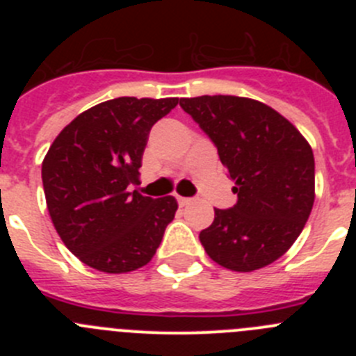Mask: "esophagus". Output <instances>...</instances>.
I'll return each mask as SVG.
<instances>
[{"label": "esophagus", "mask_w": 356, "mask_h": 356, "mask_svg": "<svg viewBox=\"0 0 356 356\" xmlns=\"http://www.w3.org/2000/svg\"><path fill=\"white\" fill-rule=\"evenodd\" d=\"M193 197H181V196H178V205L180 207H187V205H191V203H193Z\"/></svg>", "instance_id": "esophagus-1"}]
</instances>
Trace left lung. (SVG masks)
Instances as JSON below:
<instances>
[{"instance_id":"left-lung-1","label":"left lung","mask_w":356,"mask_h":356,"mask_svg":"<svg viewBox=\"0 0 356 356\" xmlns=\"http://www.w3.org/2000/svg\"><path fill=\"white\" fill-rule=\"evenodd\" d=\"M180 106L217 147L237 203L213 209L200 234L219 266L250 273L278 260L300 237L316 197L310 144L275 108L238 96L181 97Z\"/></svg>"}]
</instances>
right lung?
Segmentation results:
<instances>
[{
  "label": "right lung",
  "mask_w": 356,
  "mask_h": 356,
  "mask_svg": "<svg viewBox=\"0 0 356 356\" xmlns=\"http://www.w3.org/2000/svg\"><path fill=\"white\" fill-rule=\"evenodd\" d=\"M178 97H115L81 112L58 134L42 162L49 217L67 250L103 273L146 266L175 219L172 196L130 193L151 127Z\"/></svg>",
  "instance_id": "obj_1"
}]
</instances>
